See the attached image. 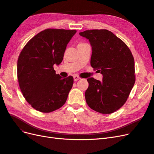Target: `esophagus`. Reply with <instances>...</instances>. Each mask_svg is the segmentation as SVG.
I'll list each match as a JSON object with an SVG mask.
<instances>
[{
  "mask_svg": "<svg viewBox=\"0 0 154 154\" xmlns=\"http://www.w3.org/2000/svg\"><path fill=\"white\" fill-rule=\"evenodd\" d=\"M73 78H74V80L75 81V82H76V81H78L79 80H80V78L79 77V76H76V75H74L73 76Z\"/></svg>",
  "mask_w": 154,
  "mask_h": 154,
  "instance_id": "obj_1",
  "label": "esophagus"
}]
</instances>
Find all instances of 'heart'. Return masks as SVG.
I'll return each mask as SVG.
<instances>
[{
  "label": "heart",
  "instance_id": "obj_1",
  "mask_svg": "<svg viewBox=\"0 0 154 154\" xmlns=\"http://www.w3.org/2000/svg\"><path fill=\"white\" fill-rule=\"evenodd\" d=\"M80 44H82V43H80V44H79L78 45H80Z\"/></svg>",
  "mask_w": 154,
  "mask_h": 154
}]
</instances>
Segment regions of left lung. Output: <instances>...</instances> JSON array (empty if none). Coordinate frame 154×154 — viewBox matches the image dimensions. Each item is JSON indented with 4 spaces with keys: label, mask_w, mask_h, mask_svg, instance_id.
I'll list each match as a JSON object with an SVG mask.
<instances>
[{
    "label": "left lung",
    "mask_w": 154,
    "mask_h": 154,
    "mask_svg": "<svg viewBox=\"0 0 154 154\" xmlns=\"http://www.w3.org/2000/svg\"><path fill=\"white\" fill-rule=\"evenodd\" d=\"M92 47L91 66L103 75L101 82L87 79L85 100L91 109L111 114L125 103L135 83V64L131 51L123 42L106 29L79 33Z\"/></svg>",
    "instance_id": "left-lung-1"
}]
</instances>
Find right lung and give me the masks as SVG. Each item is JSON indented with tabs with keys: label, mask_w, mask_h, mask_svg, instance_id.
<instances>
[{
	"label": "right lung",
	"mask_w": 154,
	"mask_h": 154,
	"mask_svg": "<svg viewBox=\"0 0 154 154\" xmlns=\"http://www.w3.org/2000/svg\"><path fill=\"white\" fill-rule=\"evenodd\" d=\"M76 30L48 29L26 44L17 62V78L21 92L32 108L51 112L62 107L72 88V76L56 74L54 65H60L67 44Z\"/></svg>",
	"instance_id": "add662e5"
}]
</instances>
